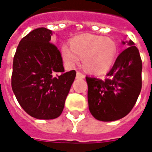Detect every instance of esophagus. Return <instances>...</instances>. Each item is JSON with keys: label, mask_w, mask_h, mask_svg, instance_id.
<instances>
[{"label": "esophagus", "mask_w": 152, "mask_h": 152, "mask_svg": "<svg viewBox=\"0 0 152 152\" xmlns=\"http://www.w3.org/2000/svg\"><path fill=\"white\" fill-rule=\"evenodd\" d=\"M76 78H84L85 75L83 74H82L80 71H77V74H76Z\"/></svg>", "instance_id": "34e87169"}]
</instances>
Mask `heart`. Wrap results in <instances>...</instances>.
Segmentation results:
<instances>
[{"instance_id": "b5f03b06", "label": "heart", "mask_w": 152, "mask_h": 152, "mask_svg": "<svg viewBox=\"0 0 152 152\" xmlns=\"http://www.w3.org/2000/svg\"><path fill=\"white\" fill-rule=\"evenodd\" d=\"M116 47L112 40L91 34H82L71 40L61 48V55L65 63L74 66L83 57L85 69L91 73H102L112 63Z\"/></svg>"}]
</instances>
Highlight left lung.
Returning <instances> with one entry per match:
<instances>
[{
	"label": "left lung",
	"mask_w": 152,
	"mask_h": 152,
	"mask_svg": "<svg viewBox=\"0 0 152 152\" xmlns=\"http://www.w3.org/2000/svg\"><path fill=\"white\" fill-rule=\"evenodd\" d=\"M123 44H125L123 42ZM117 57L104 80L86 77L89 110L101 121L122 119L132 110L142 89V63L133 41Z\"/></svg>",
	"instance_id": "obj_1"
}]
</instances>
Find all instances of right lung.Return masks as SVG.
<instances>
[{
    "label": "right lung",
    "instance_id": "1",
    "mask_svg": "<svg viewBox=\"0 0 152 152\" xmlns=\"http://www.w3.org/2000/svg\"><path fill=\"white\" fill-rule=\"evenodd\" d=\"M52 31L33 30L23 37L14 56L11 87L24 111L33 118L61 115L75 70L64 72L60 50L50 43Z\"/></svg>",
    "mask_w": 152,
    "mask_h": 152
}]
</instances>
